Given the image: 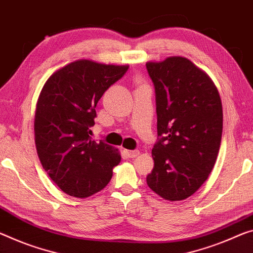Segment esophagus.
Listing matches in <instances>:
<instances>
[{"instance_id": "1", "label": "esophagus", "mask_w": 253, "mask_h": 253, "mask_svg": "<svg viewBox=\"0 0 253 253\" xmlns=\"http://www.w3.org/2000/svg\"><path fill=\"white\" fill-rule=\"evenodd\" d=\"M126 155L129 158H135L140 155L139 150H126Z\"/></svg>"}]
</instances>
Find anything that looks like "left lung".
Instances as JSON below:
<instances>
[{"label": "left lung", "mask_w": 253, "mask_h": 253, "mask_svg": "<svg viewBox=\"0 0 253 253\" xmlns=\"http://www.w3.org/2000/svg\"><path fill=\"white\" fill-rule=\"evenodd\" d=\"M146 67L162 137L151 150L147 184L163 199L181 201L205 183L216 163L223 132L220 96L211 77L186 57L148 61Z\"/></svg>", "instance_id": "obj_1"}]
</instances>
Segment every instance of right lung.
Returning a JSON list of instances; mask_svg holds the SVG:
<instances>
[{
    "instance_id": "obj_1",
    "label": "right lung",
    "mask_w": 253,
    "mask_h": 253,
    "mask_svg": "<svg viewBox=\"0 0 253 253\" xmlns=\"http://www.w3.org/2000/svg\"><path fill=\"white\" fill-rule=\"evenodd\" d=\"M129 65L76 60L54 71L38 97L35 143L42 169L64 193L88 198L102 190L121 162L115 147L91 138L96 105Z\"/></svg>"
}]
</instances>
